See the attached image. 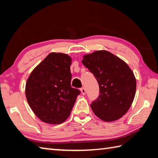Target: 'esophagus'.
Wrapping results in <instances>:
<instances>
[{"label":"esophagus","mask_w":158,"mask_h":158,"mask_svg":"<svg viewBox=\"0 0 158 158\" xmlns=\"http://www.w3.org/2000/svg\"><path fill=\"white\" fill-rule=\"evenodd\" d=\"M85 89H84V88H81V94L83 95H85Z\"/></svg>","instance_id":"34e87169"}]
</instances>
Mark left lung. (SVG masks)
<instances>
[{
    "label": "left lung",
    "mask_w": 158,
    "mask_h": 158,
    "mask_svg": "<svg viewBox=\"0 0 158 158\" xmlns=\"http://www.w3.org/2000/svg\"><path fill=\"white\" fill-rule=\"evenodd\" d=\"M82 63L93 74L100 95L90 107L104 121H114L127 113L136 93V79L126 63L105 50L84 55Z\"/></svg>",
    "instance_id": "8db88e82"
}]
</instances>
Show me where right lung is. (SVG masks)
<instances>
[{"instance_id": "obj_1", "label": "right lung", "mask_w": 158, "mask_h": 158, "mask_svg": "<svg viewBox=\"0 0 158 158\" xmlns=\"http://www.w3.org/2000/svg\"><path fill=\"white\" fill-rule=\"evenodd\" d=\"M72 58L51 53L31 73L26 97L34 114L49 124L62 123L69 117L80 90L71 86Z\"/></svg>"}]
</instances>
